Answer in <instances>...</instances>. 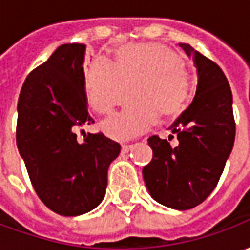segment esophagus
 <instances>
[{
    "instance_id": "obj_1",
    "label": "esophagus",
    "mask_w": 250,
    "mask_h": 250,
    "mask_svg": "<svg viewBox=\"0 0 250 250\" xmlns=\"http://www.w3.org/2000/svg\"><path fill=\"white\" fill-rule=\"evenodd\" d=\"M132 148V145H122V151L128 152Z\"/></svg>"
}]
</instances>
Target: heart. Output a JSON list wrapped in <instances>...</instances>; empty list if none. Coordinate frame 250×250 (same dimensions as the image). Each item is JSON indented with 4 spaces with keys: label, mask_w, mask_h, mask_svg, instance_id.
I'll list each match as a JSON object with an SVG mask.
<instances>
[{
    "label": "heart",
    "mask_w": 250,
    "mask_h": 250,
    "mask_svg": "<svg viewBox=\"0 0 250 250\" xmlns=\"http://www.w3.org/2000/svg\"><path fill=\"white\" fill-rule=\"evenodd\" d=\"M182 59L158 42L130 44L118 49L116 65L96 59L85 76L88 102L96 112L107 114L125 100L130 85L138 84L135 99L100 123L104 134L125 141L152 125L162 112L173 118L186 107L190 82Z\"/></svg>",
    "instance_id": "1"
}]
</instances>
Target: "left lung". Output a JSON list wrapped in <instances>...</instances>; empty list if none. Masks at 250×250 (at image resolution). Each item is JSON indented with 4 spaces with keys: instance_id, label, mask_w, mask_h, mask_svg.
I'll return each instance as SVG.
<instances>
[{
    "instance_id": "8db88e82",
    "label": "left lung",
    "mask_w": 250,
    "mask_h": 250,
    "mask_svg": "<svg viewBox=\"0 0 250 250\" xmlns=\"http://www.w3.org/2000/svg\"><path fill=\"white\" fill-rule=\"evenodd\" d=\"M197 68L198 84L193 102L170 131L167 139L148 138L151 162L143 179L152 198L177 210H188L209 197L220 181L236 136L233 96L225 73L215 62L188 44H179Z\"/></svg>"
}]
</instances>
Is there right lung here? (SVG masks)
<instances>
[{
	"label": "right lung",
	"instance_id": "1",
	"mask_svg": "<svg viewBox=\"0 0 250 250\" xmlns=\"http://www.w3.org/2000/svg\"><path fill=\"white\" fill-rule=\"evenodd\" d=\"M84 44H64L24 82L17 104L16 142L30 182L45 206L80 215L103 201L107 173L120 145L102 132L77 141L93 123L88 114ZM84 130H82V132Z\"/></svg>",
	"mask_w": 250,
	"mask_h": 250
}]
</instances>
